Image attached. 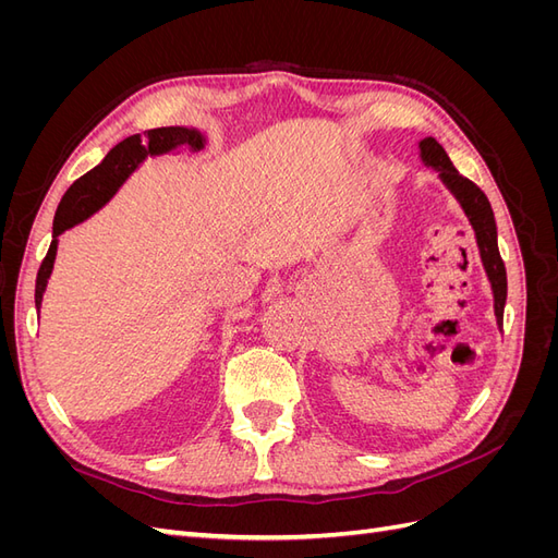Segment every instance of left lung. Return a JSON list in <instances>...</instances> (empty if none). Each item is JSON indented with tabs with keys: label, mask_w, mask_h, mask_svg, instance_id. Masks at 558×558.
I'll use <instances>...</instances> for the list:
<instances>
[{
	"label": "left lung",
	"mask_w": 558,
	"mask_h": 558,
	"mask_svg": "<svg viewBox=\"0 0 558 558\" xmlns=\"http://www.w3.org/2000/svg\"><path fill=\"white\" fill-rule=\"evenodd\" d=\"M421 148V160H424L433 170L440 172L442 183L453 193V197L461 202L465 216L470 218V226L475 228V238L480 246V256L484 263V269L492 281L494 289V307L498 326L502 328V312H505V300H508V272H505V263L498 251V232H496V218L494 209L488 205L484 191L477 183H472L459 170L451 165L447 150L437 144L433 137H426L418 142Z\"/></svg>",
	"instance_id": "obj_1"
}]
</instances>
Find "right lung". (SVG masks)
Returning a JSON list of instances; mask_svg holds the SVG:
<instances>
[{
	"label": "right lung",
	"instance_id": "obj_1",
	"mask_svg": "<svg viewBox=\"0 0 558 558\" xmlns=\"http://www.w3.org/2000/svg\"><path fill=\"white\" fill-rule=\"evenodd\" d=\"M205 142V137L193 128H156L142 134H132V137L116 144L107 158L99 162L88 174L76 179L70 191L60 199L56 221H53V242L46 253V258L39 267L37 275V289H35V302L37 310L41 307V298L46 291V283L50 272H53L56 251H58V234L64 230L74 228L76 223L86 221L97 209H102L107 202L121 189L123 181L137 170L140 162H144L146 156H160V154H174L181 146H197Z\"/></svg>",
	"mask_w": 558,
	"mask_h": 558
}]
</instances>
